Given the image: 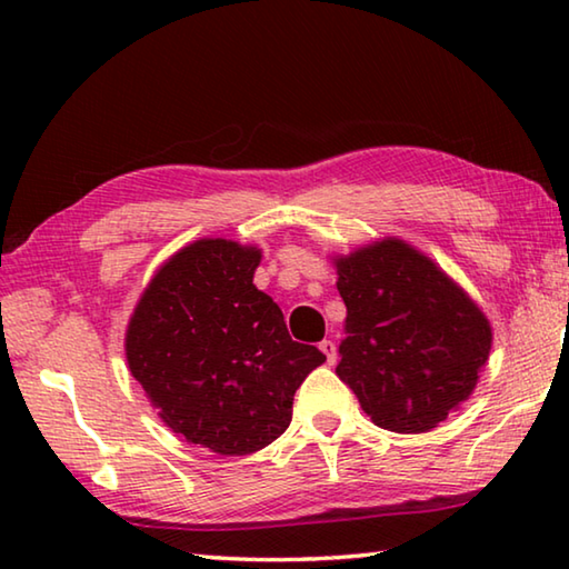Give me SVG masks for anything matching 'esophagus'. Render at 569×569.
<instances>
[{"mask_svg":"<svg viewBox=\"0 0 569 569\" xmlns=\"http://www.w3.org/2000/svg\"><path fill=\"white\" fill-rule=\"evenodd\" d=\"M319 349H321V353L326 356V363H333L336 361V341H331V339H323L321 343H319Z\"/></svg>","mask_w":569,"mask_h":569,"instance_id":"34e87169","label":"esophagus"}]
</instances>
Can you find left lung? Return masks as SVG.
Instances as JSON below:
<instances>
[{
	"instance_id": "1",
	"label": "left lung",
	"mask_w": 569,
	"mask_h": 569,
	"mask_svg": "<svg viewBox=\"0 0 569 569\" xmlns=\"http://www.w3.org/2000/svg\"><path fill=\"white\" fill-rule=\"evenodd\" d=\"M346 339L336 373L381 429L421 435L477 387L492 329L439 268L401 240L336 261Z\"/></svg>"
}]
</instances>
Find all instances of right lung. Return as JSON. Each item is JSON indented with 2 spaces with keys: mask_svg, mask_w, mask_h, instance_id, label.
<instances>
[{
  "mask_svg": "<svg viewBox=\"0 0 569 569\" xmlns=\"http://www.w3.org/2000/svg\"><path fill=\"white\" fill-rule=\"evenodd\" d=\"M261 250L206 238L182 248L134 308L124 351L162 421L192 445L253 455L291 423L293 393L326 356L288 336L253 286Z\"/></svg>",
  "mask_w": 569,
  "mask_h": 569,
  "instance_id": "obj_1",
  "label": "right lung"
}]
</instances>
